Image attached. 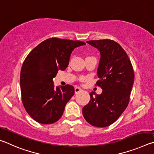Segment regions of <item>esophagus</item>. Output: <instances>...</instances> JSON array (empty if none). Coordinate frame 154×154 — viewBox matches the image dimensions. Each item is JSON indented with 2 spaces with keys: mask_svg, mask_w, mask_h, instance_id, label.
Segmentation results:
<instances>
[{
  "mask_svg": "<svg viewBox=\"0 0 154 154\" xmlns=\"http://www.w3.org/2000/svg\"><path fill=\"white\" fill-rule=\"evenodd\" d=\"M82 91H83V90L81 88H79V87H75V94L79 93L80 92H82Z\"/></svg>",
  "mask_w": 154,
  "mask_h": 154,
  "instance_id": "obj_1",
  "label": "esophagus"
}]
</instances>
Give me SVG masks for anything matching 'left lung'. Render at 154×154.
Returning a JSON list of instances; mask_svg holds the SVG:
<instances>
[{
    "mask_svg": "<svg viewBox=\"0 0 154 154\" xmlns=\"http://www.w3.org/2000/svg\"><path fill=\"white\" fill-rule=\"evenodd\" d=\"M100 53L96 85L100 94L90 93L89 103L83 106V116L90 124L103 128L113 124L128 105L134 74L130 59L119 44L110 39L88 41Z\"/></svg>",
    "mask_w": 154,
    "mask_h": 154,
    "instance_id": "obj_1",
    "label": "left lung"
}]
</instances>
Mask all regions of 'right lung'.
<instances>
[{"label": "right lung", "instance_id": "add662e5", "mask_svg": "<svg viewBox=\"0 0 154 154\" xmlns=\"http://www.w3.org/2000/svg\"><path fill=\"white\" fill-rule=\"evenodd\" d=\"M85 43L50 38L35 47L23 62L20 73L22 100L28 115L38 123L53 124L60 119L75 94L72 85L54 88L58 70L69 65L73 49Z\"/></svg>", "mask_w": 154, "mask_h": 154}]
</instances>
